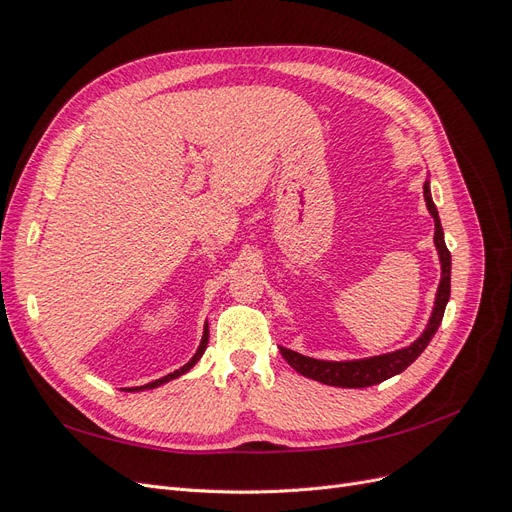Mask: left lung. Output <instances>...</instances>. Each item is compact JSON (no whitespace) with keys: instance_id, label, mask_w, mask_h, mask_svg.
<instances>
[{"instance_id":"left-lung-1","label":"left lung","mask_w":512,"mask_h":512,"mask_svg":"<svg viewBox=\"0 0 512 512\" xmlns=\"http://www.w3.org/2000/svg\"><path fill=\"white\" fill-rule=\"evenodd\" d=\"M423 194H425V203L433 218V224H436L433 243H436L440 265H442V277L436 292V305H433V312L423 335L418 337L416 342H412L408 348H401L380 356H371V359H356V361H318V359H312V356H303L299 352L280 346V352L286 359V363L297 369L301 376L318 380L329 386H342V389H365V386H374L401 374V371H404L408 365H412L418 356H421V352L429 346L431 337L436 335L442 322L448 297H451V252H448V247L444 243V230L440 224L438 209L431 200L429 181H425L423 185Z\"/></svg>"}]
</instances>
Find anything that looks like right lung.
<instances>
[{"label": "right lung", "instance_id": "right-lung-1", "mask_svg": "<svg viewBox=\"0 0 512 512\" xmlns=\"http://www.w3.org/2000/svg\"><path fill=\"white\" fill-rule=\"evenodd\" d=\"M207 344H209V327L205 324V331H203V339H200V346H198V350H196V354L192 356V359L185 363L181 369H177V371H173V374H168V376H164V378H160V380H156V382H149V384H145V386H132V389H123V391H130V393H134V391H145V389H156V386H160V384H164V382H170V380H175V378H179V376H183L185 371H190L196 363H198V359L200 356L205 354V350H207Z\"/></svg>", "mask_w": 512, "mask_h": 512}]
</instances>
